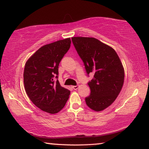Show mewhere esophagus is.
<instances>
[{
  "label": "esophagus",
  "instance_id": "obj_1",
  "mask_svg": "<svg viewBox=\"0 0 149 149\" xmlns=\"http://www.w3.org/2000/svg\"><path fill=\"white\" fill-rule=\"evenodd\" d=\"M72 88L74 90H77L79 88V85H76V86H72Z\"/></svg>",
  "mask_w": 149,
  "mask_h": 149
}]
</instances>
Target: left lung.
<instances>
[{
  "label": "left lung",
  "instance_id": "1",
  "mask_svg": "<svg viewBox=\"0 0 149 149\" xmlns=\"http://www.w3.org/2000/svg\"><path fill=\"white\" fill-rule=\"evenodd\" d=\"M72 41L83 61L91 94L85 97L86 104L94 111L104 110L115 101L122 88L124 69L116 51L94 38L73 37Z\"/></svg>",
  "mask_w": 149,
  "mask_h": 149
}]
</instances>
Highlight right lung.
I'll return each mask as SVG.
<instances>
[{"instance_id": "add662e5", "label": "right lung", "mask_w": 149, "mask_h": 149, "mask_svg": "<svg viewBox=\"0 0 149 149\" xmlns=\"http://www.w3.org/2000/svg\"><path fill=\"white\" fill-rule=\"evenodd\" d=\"M70 43V39L67 38L43 45L25 65L24 83L26 94L38 108L47 113H58L69 99L70 91L61 86L58 74V65Z\"/></svg>"}]
</instances>
